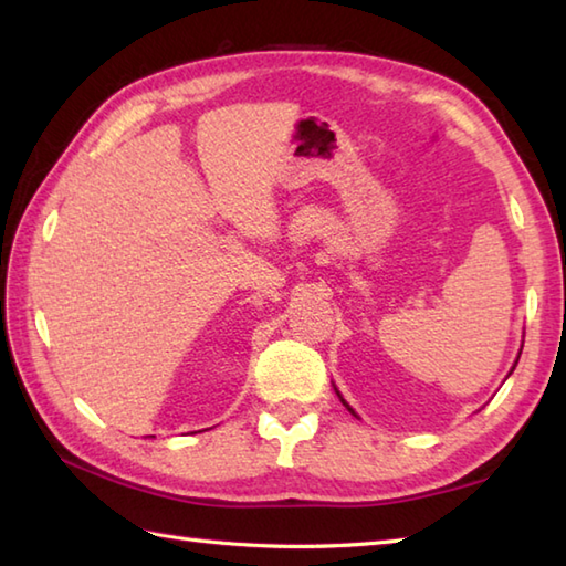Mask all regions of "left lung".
<instances>
[{"mask_svg":"<svg viewBox=\"0 0 566 566\" xmlns=\"http://www.w3.org/2000/svg\"><path fill=\"white\" fill-rule=\"evenodd\" d=\"M518 357H521V355H518ZM515 365H518V363H515ZM515 365H513V369H515ZM513 369H511V371H513ZM338 396H340V394H338ZM340 401H343V396H340ZM343 403H345V401H343ZM345 406H347V403H345ZM347 411H350V413L355 416V411H353V408H350V406H347Z\"/></svg>","mask_w":566,"mask_h":566,"instance_id":"1","label":"left lung"}]
</instances>
